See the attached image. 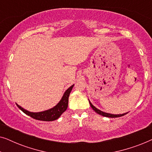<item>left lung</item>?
Wrapping results in <instances>:
<instances>
[{"label": "left lung", "instance_id": "1", "mask_svg": "<svg viewBox=\"0 0 152 152\" xmlns=\"http://www.w3.org/2000/svg\"><path fill=\"white\" fill-rule=\"evenodd\" d=\"M89 103H90V105L91 107H92V109L94 110V111L96 112V113H97L98 114H99V115H102L103 116H105V117H108V118H118V117H121V116H123L124 115H126V113H123V114H120V115H113V114H111V113H104V112L103 111H101L100 110L97 109V108H95L94 106H93L92 104L91 103V102L89 101Z\"/></svg>", "mask_w": 152, "mask_h": 152}]
</instances>
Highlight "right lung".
<instances>
[{"label": "right lung", "mask_w": 152, "mask_h": 152, "mask_svg": "<svg viewBox=\"0 0 152 152\" xmlns=\"http://www.w3.org/2000/svg\"><path fill=\"white\" fill-rule=\"evenodd\" d=\"M73 86L74 85H72L70 88H68L66 90L65 93H64L61 101L55 107L51 109L48 110V111L39 112V113H32V112L28 111L24 109H23L21 107H20L17 104H16V105L23 113L30 116L31 118H34V119L42 120V121H53V120L58 119L60 117V115L67 109L68 104V97H69L70 93L71 92Z\"/></svg>", "instance_id": "right-lung-1"}]
</instances>
